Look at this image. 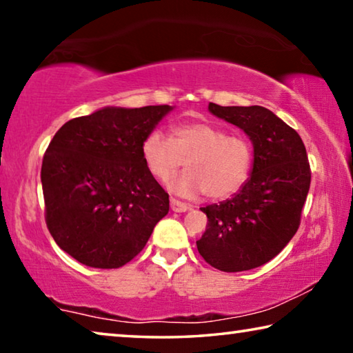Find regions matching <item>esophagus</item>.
Masks as SVG:
<instances>
[{"mask_svg":"<svg viewBox=\"0 0 353 353\" xmlns=\"http://www.w3.org/2000/svg\"><path fill=\"white\" fill-rule=\"evenodd\" d=\"M170 204H171V210H172V212H177V213L187 212V210H190V208H191L188 204H185V202L177 201V199H174V198H171Z\"/></svg>","mask_w":353,"mask_h":353,"instance_id":"obj_1","label":"esophagus"}]
</instances>
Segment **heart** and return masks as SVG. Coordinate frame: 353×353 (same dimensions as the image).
I'll return each mask as SVG.
<instances>
[{"instance_id": "1", "label": "heart", "mask_w": 353, "mask_h": 353, "mask_svg": "<svg viewBox=\"0 0 353 353\" xmlns=\"http://www.w3.org/2000/svg\"><path fill=\"white\" fill-rule=\"evenodd\" d=\"M141 157L159 181H166L183 162L187 170L168 183L174 193L225 199L246 185L254 149L241 134H227L213 123L190 121L176 124L171 137L151 130L141 141Z\"/></svg>"}]
</instances>
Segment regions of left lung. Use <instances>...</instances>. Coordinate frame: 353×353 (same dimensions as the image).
Instances as JSON below:
<instances>
[{
  "instance_id": "obj_1",
  "label": "left lung",
  "mask_w": 353,
  "mask_h": 353,
  "mask_svg": "<svg viewBox=\"0 0 353 353\" xmlns=\"http://www.w3.org/2000/svg\"><path fill=\"white\" fill-rule=\"evenodd\" d=\"M208 110L244 130L254 165L238 193L201 208L208 221L196 244L216 270L249 271L272 260L297 232L312 182L308 155L296 130L265 107L210 103Z\"/></svg>"
}]
</instances>
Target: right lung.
<instances>
[{"mask_svg": "<svg viewBox=\"0 0 353 353\" xmlns=\"http://www.w3.org/2000/svg\"><path fill=\"white\" fill-rule=\"evenodd\" d=\"M171 105L104 107L57 130L41 163L45 219L82 265L113 270L139 255L170 196L146 168L141 141Z\"/></svg>", "mask_w": 353, "mask_h": 353, "instance_id": "obj_1", "label": "right lung"}]
</instances>
